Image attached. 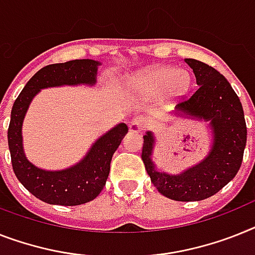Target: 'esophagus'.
Instances as JSON below:
<instances>
[{
  "label": "esophagus",
  "instance_id": "esophagus-1",
  "mask_svg": "<svg viewBox=\"0 0 255 255\" xmlns=\"http://www.w3.org/2000/svg\"><path fill=\"white\" fill-rule=\"evenodd\" d=\"M128 128L131 132H140L145 128V122L141 117H134L133 119H131L129 124H128Z\"/></svg>",
  "mask_w": 255,
  "mask_h": 255
}]
</instances>
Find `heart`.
<instances>
[{
	"label": "heart",
	"instance_id": "heart-1",
	"mask_svg": "<svg viewBox=\"0 0 255 255\" xmlns=\"http://www.w3.org/2000/svg\"><path fill=\"white\" fill-rule=\"evenodd\" d=\"M189 83L187 72L176 71L174 68L168 67H158L134 78L133 87L153 95L162 93L168 88L171 96H179L187 91Z\"/></svg>",
	"mask_w": 255,
	"mask_h": 255
}]
</instances>
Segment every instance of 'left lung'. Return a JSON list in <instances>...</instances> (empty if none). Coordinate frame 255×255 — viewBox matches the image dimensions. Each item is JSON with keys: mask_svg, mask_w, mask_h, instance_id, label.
Instances as JSON below:
<instances>
[{"mask_svg": "<svg viewBox=\"0 0 255 255\" xmlns=\"http://www.w3.org/2000/svg\"><path fill=\"white\" fill-rule=\"evenodd\" d=\"M198 87L189 97H181L177 110L211 122L214 145L209 157L180 175L158 172L150 159L153 134L144 136L141 158L158 192L175 201H201L218 193L236 176L247 145V123L240 98L223 75L197 59H185Z\"/></svg>", "mask_w": 255, "mask_h": 255, "instance_id": "left-lung-1", "label": "left lung"}]
</instances>
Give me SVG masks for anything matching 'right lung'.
<instances>
[{"label":"right lung","mask_w":255,"mask_h":255,"mask_svg":"<svg viewBox=\"0 0 255 255\" xmlns=\"http://www.w3.org/2000/svg\"><path fill=\"white\" fill-rule=\"evenodd\" d=\"M98 62L75 59L45 66L36 72L15 100L7 129V141L15 176L38 200L50 205L76 206L95 200L104 189L113 154L128 132L124 123L118 124L98 138L80 163L63 171H44L35 167L23 153L22 123L29 102L40 89L57 85L95 84Z\"/></svg>","instance_id":"right-lung-1"}]
</instances>
